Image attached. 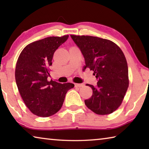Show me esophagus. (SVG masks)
Instances as JSON below:
<instances>
[{
	"instance_id": "34e87169",
	"label": "esophagus",
	"mask_w": 149,
	"mask_h": 149,
	"mask_svg": "<svg viewBox=\"0 0 149 149\" xmlns=\"http://www.w3.org/2000/svg\"><path fill=\"white\" fill-rule=\"evenodd\" d=\"M83 84H75V87H82L83 86Z\"/></svg>"
}]
</instances>
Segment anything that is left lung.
Instances as JSON below:
<instances>
[{
  "instance_id": "1",
  "label": "left lung",
  "mask_w": 149,
  "mask_h": 149,
  "mask_svg": "<svg viewBox=\"0 0 149 149\" xmlns=\"http://www.w3.org/2000/svg\"><path fill=\"white\" fill-rule=\"evenodd\" d=\"M72 39L84 55L87 68L93 70L97 85L87 84L93 95L85 100L88 108L95 114L107 115L122 104L129 87L128 67L120 48L110 40L89 35H71Z\"/></svg>"
}]
</instances>
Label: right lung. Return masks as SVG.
<instances>
[{
  "label": "right lung",
  "instance_id": "obj_1",
  "mask_svg": "<svg viewBox=\"0 0 149 149\" xmlns=\"http://www.w3.org/2000/svg\"><path fill=\"white\" fill-rule=\"evenodd\" d=\"M69 35L49 37L27 45L17 60L15 78L19 94L33 114L40 117L54 115L62 108L71 83L49 81L54 53Z\"/></svg>",
  "mask_w": 149,
  "mask_h": 149
}]
</instances>
